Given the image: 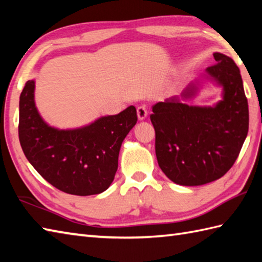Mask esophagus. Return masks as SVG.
<instances>
[{"label":"esophagus","instance_id":"esophagus-1","mask_svg":"<svg viewBox=\"0 0 262 262\" xmlns=\"http://www.w3.org/2000/svg\"><path fill=\"white\" fill-rule=\"evenodd\" d=\"M137 117L140 120H144L147 117V109L145 105H140L137 108Z\"/></svg>","mask_w":262,"mask_h":262}]
</instances>
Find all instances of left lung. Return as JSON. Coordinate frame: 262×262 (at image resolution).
<instances>
[{
  "mask_svg": "<svg viewBox=\"0 0 262 262\" xmlns=\"http://www.w3.org/2000/svg\"><path fill=\"white\" fill-rule=\"evenodd\" d=\"M216 64L200 79L222 88V99L214 106H189L196 95L199 79L180 96L153 105L155 153L159 166L177 185L200 186L229 171L238 157L249 129L248 100L240 70L224 54L214 53Z\"/></svg>",
  "mask_w": 262,
  "mask_h": 262,
  "instance_id": "8db88e82",
  "label": "left lung"
}]
</instances>
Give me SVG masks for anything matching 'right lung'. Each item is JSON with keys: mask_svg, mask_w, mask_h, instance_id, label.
<instances>
[{"mask_svg": "<svg viewBox=\"0 0 262 262\" xmlns=\"http://www.w3.org/2000/svg\"><path fill=\"white\" fill-rule=\"evenodd\" d=\"M134 105L73 129L49 126L35 102V80L24 88L19 102V140L26 158L55 188L76 196L107 190L118 169L122 141L136 125Z\"/></svg>", "mask_w": 262, "mask_h": 262, "instance_id": "obj_1", "label": "right lung"}]
</instances>
